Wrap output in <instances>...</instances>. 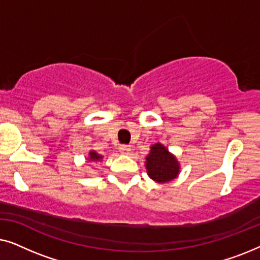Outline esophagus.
I'll list each match as a JSON object with an SVG mask.
<instances>
[{
  "instance_id": "esophagus-1",
  "label": "esophagus",
  "mask_w": 260,
  "mask_h": 260,
  "mask_svg": "<svg viewBox=\"0 0 260 260\" xmlns=\"http://www.w3.org/2000/svg\"><path fill=\"white\" fill-rule=\"evenodd\" d=\"M119 151H120V154L127 155V154H129V152L131 151V148L129 147V145H120V147H119Z\"/></svg>"
}]
</instances>
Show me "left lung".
Wrapping results in <instances>:
<instances>
[{
  "label": "left lung",
  "instance_id": "8db88e82",
  "mask_svg": "<svg viewBox=\"0 0 260 260\" xmlns=\"http://www.w3.org/2000/svg\"><path fill=\"white\" fill-rule=\"evenodd\" d=\"M145 169L149 177L155 182L167 183L179 176L181 166L176 156L158 142L150 147L145 157Z\"/></svg>",
  "mask_w": 260,
  "mask_h": 260
}]
</instances>
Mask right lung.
I'll return each instance as SVG.
<instances>
[{"instance_id": "right-lung-1", "label": "right lung", "mask_w": 260, "mask_h": 260, "mask_svg": "<svg viewBox=\"0 0 260 260\" xmlns=\"http://www.w3.org/2000/svg\"><path fill=\"white\" fill-rule=\"evenodd\" d=\"M86 159L88 162H99L103 161V155L98 154V152H95L94 150H91L88 152V157Z\"/></svg>"}]
</instances>
